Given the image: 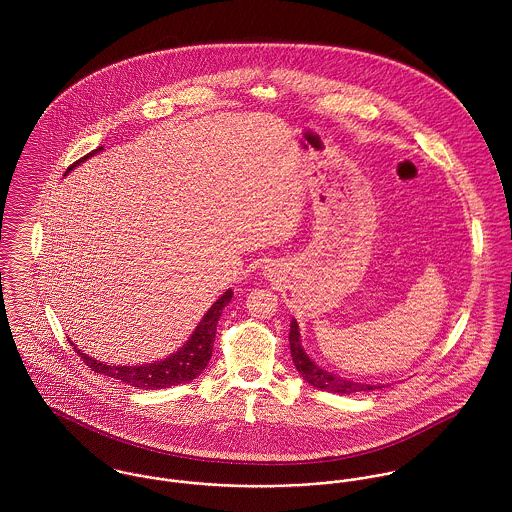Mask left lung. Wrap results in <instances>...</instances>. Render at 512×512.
Instances as JSON below:
<instances>
[{
    "label": "left lung",
    "mask_w": 512,
    "mask_h": 512,
    "mask_svg": "<svg viewBox=\"0 0 512 512\" xmlns=\"http://www.w3.org/2000/svg\"><path fill=\"white\" fill-rule=\"evenodd\" d=\"M290 351H292L293 365L297 372L303 376L305 382L319 390L327 392H337V394H353V392H363V390H374V388H384L382 384H366V382H355L349 378H341L335 372H329L325 368L317 365L301 347V335H299V325L292 319L290 323Z\"/></svg>",
    "instance_id": "8db88e82"
}]
</instances>
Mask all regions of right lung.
Masks as SVG:
<instances>
[{
    "label": "right lung",
    "instance_id": "add662e5",
    "mask_svg": "<svg viewBox=\"0 0 512 512\" xmlns=\"http://www.w3.org/2000/svg\"><path fill=\"white\" fill-rule=\"evenodd\" d=\"M104 147L94 149L92 153L84 155L82 159H78L73 163L69 171H73L76 165H80L82 161H86L88 157H92L94 153L102 151ZM232 299V290L220 295L219 299L209 307V311L203 315V319L199 321L197 329L191 333V337L187 339V343L183 347H179L175 353H171L169 357H165L163 361H153L146 365L136 366H120L106 365L102 361H94L92 357L84 355L76 345H73L74 351L78 353V357L90 366V370L110 376L114 380H120L124 384H130L134 388H146V390H159V388H169V386H177L183 382H191L193 378H197L213 357V343H215V335H217V323H219L222 309L230 303Z\"/></svg>",
    "mask_w": 512,
    "mask_h": 512
}]
</instances>
